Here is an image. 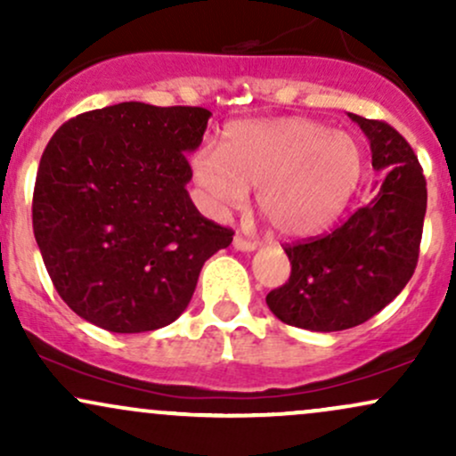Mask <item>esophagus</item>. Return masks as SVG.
Here are the masks:
<instances>
[{
  "label": "esophagus",
  "mask_w": 456,
  "mask_h": 456,
  "mask_svg": "<svg viewBox=\"0 0 456 456\" xmlns=\"http://www.w3.org/2000/svg\"><path fill=\"white\" fill-rule=\"evenodd\" d=\"M257 246H259V242H250V240L242 238V235H235L233 238V248L242 250V253H250V250H255Z\"/></svg>",
  "instance_id": "1"
}]
</instances>
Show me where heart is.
Returning <instances> with one entry per match:
<instances>
[{"label": "heart", "mask_w": 456, "mask_h": 456, "mask_svg": "<svg viewBox=\"0 0 456 456\" xmlns=\"http://www.w3.org/2000/svg\"><path fill=\"white\" fill-rule=\"evenodd\" d=\"M197 184L221 210H240L257 188V210L285 238L322 233L349 206L364 174L360 141L306 118L238 122L221 150L192 159Z\"/></svg>", "instance_id": "b5f03b06"}]
</instances>
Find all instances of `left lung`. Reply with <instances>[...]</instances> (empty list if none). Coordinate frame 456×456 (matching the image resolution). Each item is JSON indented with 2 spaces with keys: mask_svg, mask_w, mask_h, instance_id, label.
Wrapping results in <instances>:
<instances>
[{
  "mask_svg": "<svg viewBox=\"0 0 456 456\" xmlns=\"http://www.w3.org/2000/svg\"><path fill=\"white\" fill-rule=\"evenodd\" d=\"M349 118L384 171L381 186L341 227L287 246L289 281L265 296L282 323L313 332L360 326L390 305L416 270L425 224L427 180L410 143L390 124Z\"/></svg>",
  "mask_w": 456,
  "mask_h": 456,
  "instance_id": "left-lung-1",
  "label": "left lung"
}]
</instances>
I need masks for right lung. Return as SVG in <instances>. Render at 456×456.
<instances>
[{
	"instance_id": "obj_1",
	"label": "right lung",
	"mask_w": 456,
	"mask_h": 456,
	"mask_svg": "<svg viewBox=\"0 0 456 456\" xmlns=\"http://www.w3.org/2000/svg\"><path fill=\"white\" fill-rule=\"evenodd\" d=\"M210 111L119 102L68 119L40 159L34 235L57 294L118 334L169 326L233 232L188 195Z\"/></svg>"
}]
</instances>
